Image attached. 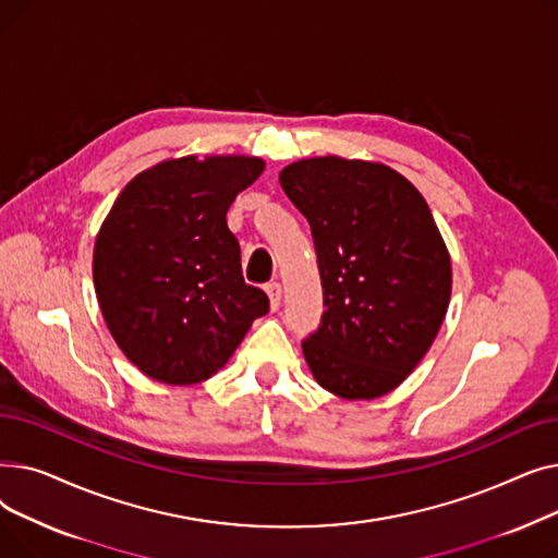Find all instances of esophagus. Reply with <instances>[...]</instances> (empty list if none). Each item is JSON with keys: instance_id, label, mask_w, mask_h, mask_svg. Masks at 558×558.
I'll list each match as a JSON object with an SVG mask.
<instances>
[{"instance_id": "esophagus-1", "label": "esophagus", "mask_w": 558, "mask_h": 558, "mask_svg": "<svg viewBox=\"0 0 558 558\" xmlns=\"http://www.w3.org/2000/svg\"><path fill=\"white\" fill-rule=\"evenodd\" d=\"M264 291H267L269 303H271V310H278L280 299H282V287H280V282H269L267 287H264Z\"/></svg>"}]
</instances>
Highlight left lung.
Listing matches in <instances>:
<instances>
[{"label":"left lung","instance_id":"1","mask_svg":"<svg viewBox=\"0 0 558 558\" xmlns=\"http://www.w3.org/2000/svg\"><path fill=\"white\" fill-rule=\"evenodd\" d=\"M305 215L324 284L320 328L303 341L316 383L343 400L398 389L441 328L452 262L423 194L396 169L316 156L280 171Z\"/></svg>","mask_w":558,"mask_h":558}]
</instances>
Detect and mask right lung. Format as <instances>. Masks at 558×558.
<instances>
[{"instance_id":"1","label":"right lung","mask_w":558,"mask_h":558,"mask_svg":"<svg viewBox=\"0 0 558 558\" xmlns=\"http://www.w3.org/2000/svg\"><path fill=\"white\" fill-rule=\"evenodd\" d=\"M255 156H183L140 171L114 198L93 255L106 326L156 383L185 387L226 366L257 316L226 213L259 179Z\"/></svg>"}]
</instances>
